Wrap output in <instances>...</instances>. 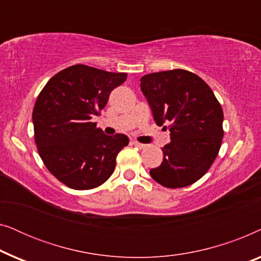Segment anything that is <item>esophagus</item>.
Segmentation results:
<instances>
[{
	"label": "esophagus",
	"instance_id": "1",
	"mask_svg": "<svg viewBox=\"0 0 261 261\" xmlns=\"http://www.w3.org/2000/svg\"><path fill=\"white\" fill-rule=\"evenodd\" d=\"M132 144H133L134 146H137V147H139V148H145V146H146L144 144H140V142H138V141H132Z\"/></svg>",
	"mask_w": 261,
	"mask_h": 261
}]
</instances>
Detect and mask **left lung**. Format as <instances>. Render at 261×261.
I'll use <instances>...</instances> for the list:
<instances>
[{
  "mask_svg": "<svg viewBox=\"0 0 261 261\" xmlns=\"http://www.w3.org/2000/svg\"><path fill=\"white\" fill-rule=\"evenodd\" d=\"M141 91L156 124L170 130L162 165L149 174L165 188L194 184L208 172L223 138V110L209 85L190 71L174 69L145 74Z\"/></svg>",
  "mask_w": 261,
  "mask_h": 261,
  "instance_id": "1",
  "label": "left lung"
}]
</instances>
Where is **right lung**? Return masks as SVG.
Here are the masks:
<instances>
[{
    "label": "right lung",
    "instance_id": "1",
    "mask_svg": "<svg viewBox=\"0 0 261 261\" xmlns=\"http://www.w3.org/2000/svg\"><path fill=\"white\" fill-rule=\"evenodd\" d=\"M126 78L77 64L55 74L39 94L32 115L35 145L47 170L66 187L95 189L115 170L117 153L129 139L106 135L90 120Z\"/></svg>",
    "mask_w": 261,
    "mask_h": 261
}]
</instances>
